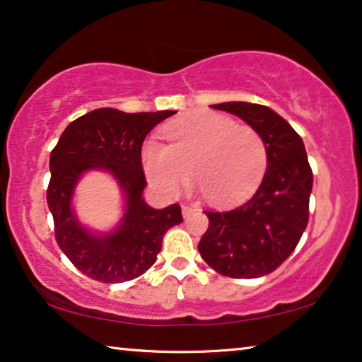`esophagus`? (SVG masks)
I'll return each mask as SVG.
<instances>
[{"mask_svg": "<svg viewBox=\"0 0 362 362\" xmlns=\"http://www.w3.org/2000/svg\"><path fill=\"white\" fill-rule=\"evenodd\" d=\"M195 211V208L193 206H190V205H182V215H183V218H188L192 215V213Z\"/></svg>", "mask_w": 362, "mask_h": 362, "instance_id": "esophagus-1", "label": "esophagus"}]
</instances>
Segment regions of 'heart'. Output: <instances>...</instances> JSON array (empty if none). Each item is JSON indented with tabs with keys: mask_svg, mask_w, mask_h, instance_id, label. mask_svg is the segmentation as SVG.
<instances>
[{
	"mask_svg": "<svg viewBox=\"0 0 362 362\" xmlns=\"http://www.w3.org/2000/svg\"><path fill=\"white\" fill-rule=\"evenodd\" d=\"M164 134L169 144L147 139L141 162L147 180L169 197L179 195L193 175L211 203L234 205L256 190L266 170L262 137L230 116L197 111L167 124Z\"/></svg>",
	"mask_w": 362,
	"mask_h": 362,
	"instance_id": "heart-1",
	"label": "heart"
}]
</instances>
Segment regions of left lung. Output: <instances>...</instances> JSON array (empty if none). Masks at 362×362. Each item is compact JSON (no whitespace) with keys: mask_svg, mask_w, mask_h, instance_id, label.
Masks as SVG:
<instances>
[{"mask_svg":"<svg viewBox=\"0 0 362 362\" xmlns=\"http://www.w3.org/2000/svg\"><path fill=\"white\" fill-rule=\"evenodd\" d=\"M211 108L228 111L262 137L267 169L256 193L230 211H205L210 220L198 243L203 261L221 276H266L293 252L308 223L313 187L302 137L269 106L226 101Z\"/></svg>","mask_w":362,"mask_h":362,"instance_id":"left-lung-1","label":"left lung"}]
</instances>
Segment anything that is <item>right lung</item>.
<instances>
[{
	"label": "right lung",
	"mask_w": 362,
	"mask_h": 362,
	"mask_svg": "<svg viewBox=\"0 0 362 362\" xmlns=\"http://www.w3.org/2000/svg\"><path fill=\"white\" fill-rule=\"evenodd\" d=\"M175 113L93 110L72 121L50 152L47 205L54 216L55 239L86 277L105 284L139 277L156 262L167 230L183 221L177 203L162 210L147 205V182L141 164L146 136ZM88 171L110 173L122 192L124 215L110 232L83 226L73 206L78 183Z\"/></svg>",
	"instance_id": "right-lung-1"
}]
</instances>
